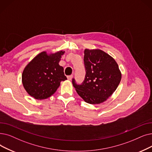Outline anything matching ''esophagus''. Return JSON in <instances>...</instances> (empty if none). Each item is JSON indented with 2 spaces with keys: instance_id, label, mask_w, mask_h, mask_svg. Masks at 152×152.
I'll use <instances>...</instances> for the list:
<instances>
[{
  "instance_id": "34e87169",
  "label": "esophagus",
  "mask_w": 152,
  "mask_h": 152,
  "mask_svg": "<svg viewBox=\"0 0 152 152\" xmlns=\"http://www.w3.org/2000/svg\"><path fill=\"white\" fill-rule=\"evenodd\" d=\"M72 77H73V76H72V75H69V76H67V78H68V80H71Z\"/></svg>"
}]
</instances>
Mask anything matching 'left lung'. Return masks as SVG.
Returning <instances> with one entry per match:
<instances>
[{
  "mask_svg": "<svg viewBox=\"0 0 152 152\" xmlns=\"http://www.w3.org/2000/svg\"><path fill=\"white\" fill-rule=\"evenodd\" d=\"M86 76L81 84L72 83L78 95L87 103L99 104L107 101L119 84L122 74L114 59L99 49H85Z\"/></svg>",
  "mask_w": 152,
  "mask_h": 152,
  "instance_id": "left-lung-1",
  "label": "left lung"
}]
</instances>
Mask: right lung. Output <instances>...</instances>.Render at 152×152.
<instances>
[{
    "instance_id": "obj_1",
    "label": "right lung",
    "mask_w": 152,
    "mask_h": 152,
    "mask_svg": "<svg viewBox=\"0 0 152 152\" xmlns=\"http://www.w3.org/2000/svg\"><path fill=\"white\" fill-rule=\"evenodd\" d=\"M64 53L60 50L48 54L42 51L26 66L22 81L30 96L38 100L47 99L56 91L61 81L67 80L63 68L59 64Z\"/></svg>"
}]
</instances>
